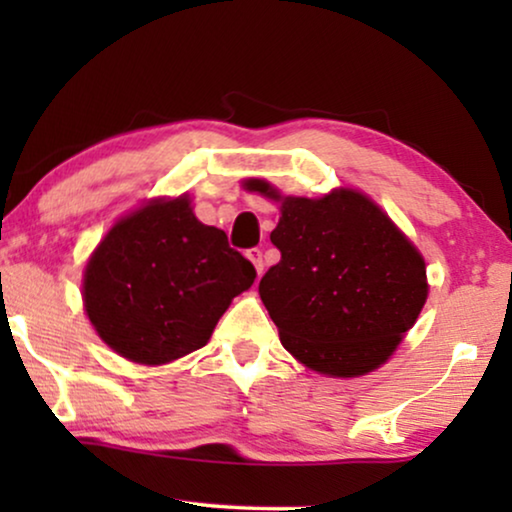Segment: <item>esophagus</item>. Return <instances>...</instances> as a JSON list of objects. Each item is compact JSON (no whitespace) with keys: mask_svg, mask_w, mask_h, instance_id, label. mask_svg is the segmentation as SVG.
<instances>
[{"mask_svg":"<svg viewBox=\"0 0 512 512\" xmlns=\"http://www.w3.org/2000/svg\"><path fill=\"white\" fill-rule=\"evenodd\" d=\"M247 256H249V261L254 263V268H256L258 275H263V268H265L263 251H261V249H249V251H247Z\"/></svg>","mask_w":512,"mask_h":512,"instance_id":"34e87169","label":"esophagus"}]
</instances>
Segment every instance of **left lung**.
Segmentation results:
<instances>
[{"label":"left lung","instance_id":"8db88e82","mask_svg":"<svg viewBox=\"0 0 512 512\" xmlns=\"http://www.w3.org/2000/svg\"><path fill=\"white\" fill-rule=\"evenodd\" d=\"M247 188L279 198L265 181ZM270 240L282 258L258 293L284 349L338 377L387 361L429 293L424 258L389 216L356 191L284 198Z\"/></svg>","mask_w":512,"mask_h":512}]
</instances>
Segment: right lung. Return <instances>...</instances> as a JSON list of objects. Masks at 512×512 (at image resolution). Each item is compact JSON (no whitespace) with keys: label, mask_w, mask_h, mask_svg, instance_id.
<instances>
[{"label":"right lung","mask_w":512,"mask_h":512,"mask_svg":"<svg viewBox=\"0 0 512 512\" xmlns=\"http://www.w3.org/2000/svg\"><path fill=\"white\" fill-rule=\"evenodd\" d=\"M254 279L256 268L228 235L177 198L151 202L109 230L86 268L83 300L111 349L156 366L205 347Z\"/></svg>","instance_id":"1"}]
</instances>
